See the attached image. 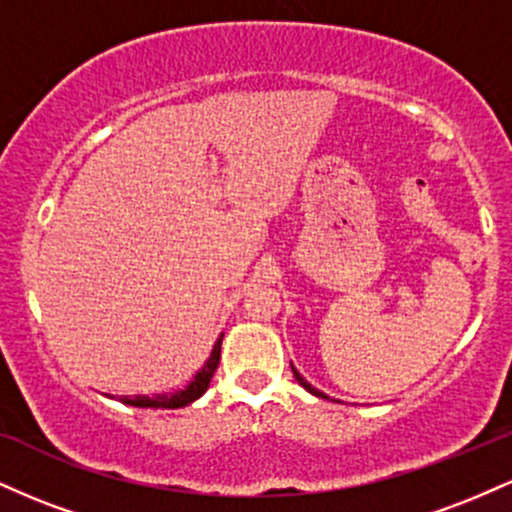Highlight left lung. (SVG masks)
Masks as SVG:
<instances>
[{
    "instance_id": "left-lung-1",
    "label": "left lung",
    "mask_w": 512,
    "mask_h": 512,
    "mask_svg": "<svg viewBox=\"0 0 512 512\" xmlns=\"http://www.w3.org/2000/svg\"><path fill=\"white\" fill-rule=\"evenodd\" d=\"M291 368H293V366H291ZM293 375H296L298 385H303V387H305V390H308V392H313V395H315V397H322V399H330V397H327V395H325V392L315 390V387H313V385H310V383H308V380H305V378H303V375H301V373H298V370H296V368H293Z\"/></svg>"
}]
</instances>
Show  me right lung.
<instances>
[{"label":"right lung","instance_id":"1","mask_svg":"<svg viewBox=\"0 0 512 512\" xmlns=\"http://www.w3.org/2000/svg\"><path fill=\"white\" fill-rule=\"evenodd\" d=\"M221 339L223 334L219 337V342L214 344V349H211V356L207 358V363H204L202 370L195 375V380H192L190 385L185 387V390H178L173 392V395H154V397H144V395H137V397H120V402L129 404V407H154V409H180V407H187L190 402H195L207 392V387L211 383V375L216 373V366H219L221 361Z\"/></svg>","mask_w":512,"mask_h":512}]
</instances>
